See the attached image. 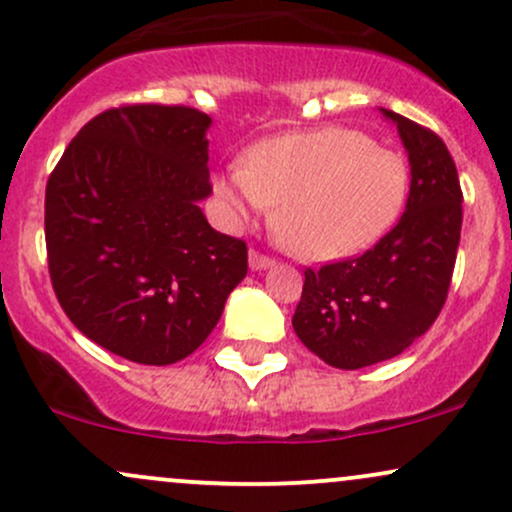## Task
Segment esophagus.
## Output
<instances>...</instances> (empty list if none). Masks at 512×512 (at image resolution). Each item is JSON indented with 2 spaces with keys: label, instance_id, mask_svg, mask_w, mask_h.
<instances>
[{
  "label": "esophagus",
  "instance_id": "obj_1",
  "mask_svg": "<svg viewBox=\"0 0 512 512\" xmlns=\"http://www.w3.org/2000/svg\"><path fill=\"white\" fill-rule=\"evenodd\" d=\"M248 260H250V269H255V272H262V269L274 267V260H272V257L262 255V252H257V250H250Z\"/></svg>",
  "mask_w": 512,
  "mask_h": 512
}]
</instances>
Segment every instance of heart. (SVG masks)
I'll list each match as a JSON object with an SVG mask.
<instances>
[{"instance_id": "1", "label": "heart", "mask_w": 512, "mask_h": 512, "mask_svg": "<svg viewBox=\"0 0 512 512\" xmlns=\"http://www.w3.org/2000/svg\"><path fill=\"white\" fill-rule=\"evenodd\" d=\"M223 219L245 226L269 214L293 255L339 262L373 248L395 226L409 195L397 151L346 127L291 132L255 144L216 175Z\"/></svg>"}]
</instances>
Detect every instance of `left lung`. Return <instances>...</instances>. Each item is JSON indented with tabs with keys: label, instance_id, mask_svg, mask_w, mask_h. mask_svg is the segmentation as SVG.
<instances>
[{
	"label": "left lung",
	"instance_id": "obj_1",
	"mask_svg": "<svg viewBox=\"0 0 512 512\" xmlns=\"http://www.w3.org/2000/svg\"><path fill=\"white\" fill-rule=\"evenodd\" d=\"M409 154L402 219L354 260L305 269L293 315L298 339L334 368L356 370L409 349L448 298L462 228V190L448 146L431 129L380 108Z\"/></svg>",
	"mask_w": 512,
	"mask_h": 512
}]
</instances>
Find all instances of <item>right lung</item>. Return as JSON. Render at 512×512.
<instances>
[{"mask_svg": "<svg viewBox=\"0 0 512 512\" xmlns=\"http://www.w3.org/2000/svg\"><path fill=\"white\" fill-rule=\"evenodd\" d=\"M211 117L185 105H122L93 117L45 187L52 289L103 349L168 366L216 327L248 274L243 240L209 226Z\"/></svg>", "mask_w": 512, "mask_h": 512, "instance_id": "1", "label": "right lung"}]
</instances>
